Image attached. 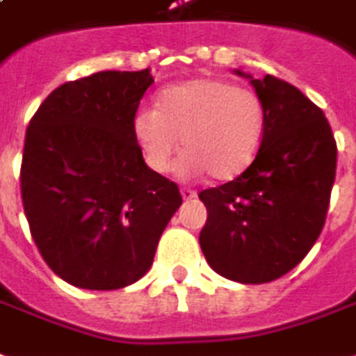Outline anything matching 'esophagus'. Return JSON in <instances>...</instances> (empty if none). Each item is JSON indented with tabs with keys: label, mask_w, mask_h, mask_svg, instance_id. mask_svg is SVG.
<instances>
[{
	"label": "esophagus",
	"mask_w": 356,
	"mask_h": 356,
	"mask_svg": "<svg viewBox=\"0 0 356 356\" xmlns=\"http://www.w3.org/2000/svg\"><path fill=\"white\" fill-rule=\"evenodd\" d=\"M180 193H181V199H184V201H191V199H195V197H197L195 191H193V189H189V188H184Z\"/></svg>",
	"instance_id": "34e87169"
}]
</instances>
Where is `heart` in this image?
Returning <instances> with one entry per match:
<instances>
[{"label": "heart", "instance_id": "heart-1", "mask_svg": "<svg viewBox=\"0 0 356 356\" xmlns=\"http://www.w3.org/2000/svg\"><path fill=\"white\" fill-rule=\"evenodd\" d=\"M267 111L258 92L235 83L204 77L163 90L159 108L142 106L132 129L146 163L168 172L178 153L176 175L195 180H233L252 165L266 136Z\"/></svg>", "mask_w": 356, "mask_h": 356}]
</instances>
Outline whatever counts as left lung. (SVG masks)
Here are the masks:
<instances>
[{"instance_id": "obj_1", "label": "left lung", "mask_w": 356, "mask_h": 356, "mask_svg": "<svg viewBox=\"0 0 356 356\" xmlns=\"http://www.w3.org/2000/svg\"><path fill=\"white\" fill-rule=\"evenodd\" d=\"M235 74L266 104V136L243 175L199 193L209 212L199 243L218 275L261 284L294 269L323 232L338 147L323 110L294 85Z\"/></svg>"}]
</instances>
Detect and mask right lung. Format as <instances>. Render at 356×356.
Segmentation results:
<instances>
[{
	"mask_svg": "<svg viewBox=\"0 0 356 356\" xmlns=\"http://www.w3.org/2000/svg\"><path fill=\"white\" fill-rule=\"evenodd\" d=\"M142 72H98L54 89L26 129L20 189L47 266L87 290L129 286L152 267L180 209L175 181L142 157L132 121Z\"/></svg>",
	"mask_w": 356,
	"mask_h": 356,
	"instance_id": "1",
	"label": "right lung"
}]
</instances>
